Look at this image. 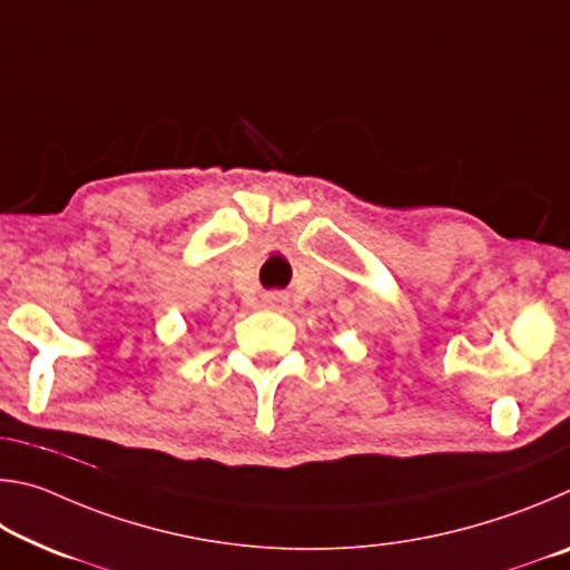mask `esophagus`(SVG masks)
<instances>
[{"instance_id":"34e87169","label":"esophagus","mask_w":570,"mask_h":570,"mask_svg":"<svg viewBox=\"0 0 570 570\" xmlns=\"http://www.w3.org/2000/svg\"><path fill=\"white\" fill-rule=\"evenodd\" d=\"M264 304H266L268 308H276V312H282V308L286 306V296L278 294V292H272V294L264 296Z\"/></svg>"}]
</instances>
